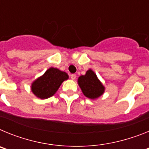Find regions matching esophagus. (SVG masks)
<instances>
[{
    "instance_id": "1",
    "label": "esophagus",
    "mask_w": 149,
    "mask_h": 149,
    "mask_svg": "<svg viewBox=\"0 0 149 149\" xmlns=\"http://www.w3.org/2000/svg\"><path fill=\"white\" fill-rule=\"evenodd\" d=\"M70 77H71V79H72V80H75L76 77H77V76H76L75 74H72Z\"/></svg>"
}]
</instances>
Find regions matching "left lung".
<instances>
[{
    "label": "left lung",
    "instance_id": "left-lung-1",
    "mask_svg": "<svg viewBox=\"0 0 149 149\" xmlns=\"http://www.w3.org/2000/svg\"><path fill=\"white\" fill-rule=\"evenodd\" d=\"M77 84L83 94L90 99H97L104 94L105 87L92 69L86 71L84 75L77 79Z\"/></svg>",
    "mask_w": 149,
    "mask_h": 149
}]
</instances>
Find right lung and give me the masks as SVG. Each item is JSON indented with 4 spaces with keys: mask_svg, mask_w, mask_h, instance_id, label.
Here are the masks:
<instances>
[{
    "mask_svg": "<svg viewBox=\"0 0 149 149\" xmlns=\"http://www.w3.org/2000/svg\"><path fill=\"white\" fill-rule=\"evenodd\" d=\"M68 79V75L66 72L51 67L32 83L31 91L37 98L46 99L53 96L62 83Z\"/></svg>",
    "mask_w": 149,
    "mask_h": 149,
    "instance_id": "obj_1",
    "label": "right lung"
}]
</instances>
